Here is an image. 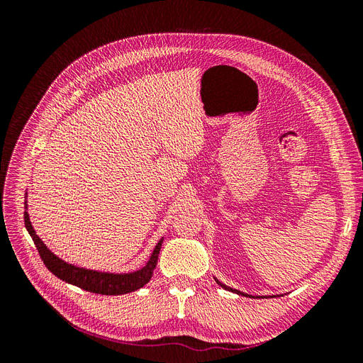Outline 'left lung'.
Wrapping results in <instances>:
<instances>
[{
    "instance_id": "8db88e82",
    "label": "left lung",
    "mask_w": 363,
    "mask_h": 363,
    "mask_svg": "<svg viewBox=\"0 0 363 363\" xmlns=\"http://www.w3.org/2000/svg\"><path fill=\"white\" fill-rule=\"evenodd\" d=\"M216 283H219V284H221V288H224V289H227V291H232V292H236V294H239V295H245V294H242V292H240V291H236V289H232V288H228V286H225V284H223L221 281H218L216 280ZM247 296V295H245Z\"/></svg>"
}]
</instances>
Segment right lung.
I'll use <instances>...</instances> for the list:
<instances>
[{
	"instance_id": "add662e5",
	"label": "right lung",
	"mask_w": 363,
	"mask_h": 363,
	"mask_svg": "<svg viewBox=\"0 0 363 363\" xmlns=\"http://www.w3.org/2000/svg\"><path fill=\"white\" fill-rule=\"evenodd\" d=\"M24 221H26L27 232L30 233L33 242H35L40 259L43 260V265H45L54 276L59 277L60 280L75 284V286H79L84 291L101 294V295H121V294L133 292L136 289H140L142 286H145L152 276V271H155L157 265V259H159V252H160L163 239L159 240V244L156 245L155 251H152L147 265L136 272L108 274V272H98V271L74 267L67 262H63L57 256H54L52 252L47 248V245L42 242L39 236L35 233V230L31 227L27 212H24Z\"/></svg>"
}]
</instances>
